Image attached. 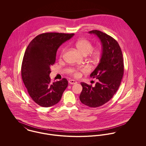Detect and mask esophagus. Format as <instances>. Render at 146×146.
Returning a JSON list of instances; mask_svg holds the SVG:
<instances>
[{
    "label": "esophagus",
    "mask_w": 146,
    "mask_h": 146,
    "mask_svg": "<svg viewBox=\"0 0 146 146\" xmlns=\"http://www.w3.org/2000/svg\"><path fill=\"white\" fill-rule=\"evenodd\" d=\"M68 83L70 84L73 85V84H76L77 83V82L76 80H73V79H71V80H69Z\"/></svg>",
    "instance_id": "obj_1"
}]
</instances>
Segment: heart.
<instances>
[{
  "mask_svg": "<svg viewBox=\"0 0 146 146\" xmlns=\"http://www.w3.org/2000/svg\"><path fill=\"white\" fill-rule=\"evenodd\" d=\"M76 48L84 56L89 53V56L91 60L93 62H97L101 57L103 53L102 48L98 46L93 48L92 42L86 39H82L75 42V44ZM66 48L63 47L61 50V56H62L65 53ZM86 67H79L76 68H73L70 70V74L74 77L79 78L81 75V72H85L87 71Z\"/></svg>",
  "mask_w": 146,
  "mask_h": 146,
  "instance_id": "b5f03b06",
  "label": "heart"
}]
</instances>
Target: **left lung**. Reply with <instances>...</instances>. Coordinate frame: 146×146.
Masks as SVG:
<instances>
[{
    "label": "left lung",
    "instance_id": "left-lung-1",
    "mask_svg": "<svg viewBox=\"0 0 146 146\" xmlns=\"http://www.w3.org/2000/svg\"><path fill=\"white\" fill-rule=\"evenodd\" d=\"M89 33L100 38L103 53L98 65L90 75L98 79V82L94 87L81 83L83 90L79 98L84 104L98 107L109 101L118 90L124 75V60L120 46L115 39L97 30Z\"/></svg>",
    "mask_w": 146,
    "mask_h": 146
}]
</instances>
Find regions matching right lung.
Returning a JSON list of instances; mask_svg holds the SVG:
<instances>
[{"instance_id": "right-lung-1", "label": "right lung", "mask_w": 146, "mask_h": 146, "mask_svg": "<svg viewBox=\"0 0 146 146\" xmlns=\"http://www.w3.org/2000/svg\"><path fill=\"white\" fill-rule=\"evenodd\" d=\"M74 35L42 33L33 39L26 49L21 66L22 79L32 100L42 107L58 104L68 86L65 78L52 83L49 74L58 48Z\"/></svg>"}]
</instances>
